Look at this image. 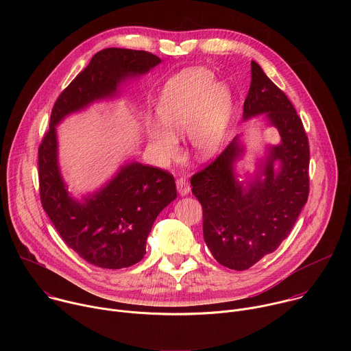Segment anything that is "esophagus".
Listing matches in <instances>:
<instances>
[{
  "instance_id": "34e87169",
  "label": "esophagus",
  "mask_w": 351,
  "mask_h": 351,
  "mask_svg": "<svg viewBox=\"0 0 351 351\" xmlns=\"http://www.w3.org/2000/svg\"><path fill=\"white\" fill-rule=\"evenodd\" d=\"M176 189H178V191H179V194H180L182 197L187 195V194L190 193V190H191V187H190V184L186 182V179H178V180H176Z\"/></svg>"
}]
</instances>
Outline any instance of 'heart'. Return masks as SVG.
Segmentation results:
<instances>
[{"mask_svg": "<svg viewBox=\"0 0 351 351\" xmlns=\"http://www.w3.org/2000/svg\"><path fill=\"white\" fill-rule=\"evenodd\" d=\"M230 87L206 68H190L173 76L162 88L158 126L147 123V136L158 158L169 162L178 156V136L186 133L190 153L207 161L221 149L233 114Z\"/></svg>", "mask_w": 351, "mask_h": 351, "instance_id": "1", "label": "heart"}]
</instances>
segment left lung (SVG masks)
<instances>
[{
  "mask_svg": "<svg viewBox=\"0 0 351 351\" xmlns=\"http://www.w3.org/2000/svg\"><path fill=\"white\" fill-rule=\"evenodd\" d=\"M260 118L279 133L265 144L254 172L240 173L247 145L237 134L225 152L195 173L191 191L203 206L204 240L223 267L244 271L274 253L291 232L308 198L310 147L302 119L286 94L252 61L243 122Z\"/></svg>",
  "mask_w": 351,
  "mask_h": 351,
  "instance_id": "1",
  "label": "left lung"
}]
</instances>
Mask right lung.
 <instances>
[{
    "mask_svg": "<svg viewBox=\"0 0 351 351\" xmlns=\"http://www.w3.org/2000/svg\"><path fill=\"white\" fill-rule=\"evenodd\" d=\"M161 62L154 54L128 48L97 53L58 97L38 148L44 211L64 241L99 268L121 269L144 257L154 221L176 198L175 179L158 168L128 161L104 184L76 197L61 172L57 126L95 103L115 101L125 84Z\"/></svg>",
    "mask_w": 351,
    "mask_h": 351,
    "instance_id": "obj_1",
    "label": "right lung"
}]
</instances>
